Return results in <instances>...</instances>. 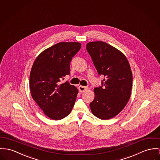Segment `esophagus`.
<instances>
[{
  "instance_id": "34e87169",
  "label": "esophagus",
  "mask_w": 160,
  "mask_h": 160,
  "mask_svg": "<svg viewBox=\"0 0 160 160\" xmlns=\"http://www.w3.org/2000/svg\"><path fill=\"white\" fill-rule=\"evenodd\" d=\"M88 89V87H86V86H78V90H79V91H80V92H83L85 91H86Z\"/></svg>"
}]
</instances>
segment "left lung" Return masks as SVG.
<instances>
[{"mask_svg":"<svg viewBox=\"0 0 160 160\" xmlns=\"http://www.w3.org/2000/svg\"><path fill=\"white\" fill-rule=\"evenodd\" d=\"M86 50L98 75L104 77L102 86L94 89L95 98L90 103L92 114L107 120L118 115L131 96L133 82L130 66L119 50L102 42H90Z\"/></svg>","mask_w":160,"mask_h":160,"instance_id":"obj_1","label":"left lung"}]
</instances>
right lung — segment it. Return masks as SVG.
<instances>
[{
	"label": "right lung",
	"instance_id": "right-lung-1",
	"mask_svg": "<svg viewBox=\"0 0 160 160\" xmlns=\"http://www.w3.org/2000/svg\"><path fill=\"white\" fill-rule=\"evenodd\" d=\"M76 42H59L44 50L34 62L30 74L32 97L44 113L53 120L68 116L73 108L78 89L69 82L61 84L70 74V64L81 48Z\"/></svg>",
	"mask_w": 160,
	"mask_h": 160
}]
</instances>
